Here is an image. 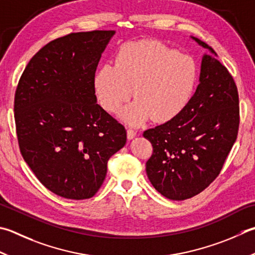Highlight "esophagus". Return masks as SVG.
I'll use <instances>...</instances> for the list:
<instances>
[{
	"instance_id": "obj_1",
	"label": "esophagus",
	"mask_w": 255,
	"mask_h": 255,
	"mask_svg": "<svg viewBox=\"0 0 255 255\" xmlns=\"http://www.w3.org/2000/svg\"><path fill=\"white\" fill-rule=\"evenodd\" d=\"M136 134H137V132L132 130V129H128V130H127V138L129 139V140H131V139L136 137Z\"/></svg>"
}]
</instances>
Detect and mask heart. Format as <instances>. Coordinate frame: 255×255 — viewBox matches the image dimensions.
<instances>
[{
  "mask_svg": "<svg viewBox=\"0 0 255 255\" xmlns=\"http://www.w3.org/2000/svg\"><path fill=\"white\" fill-rule=\"evenodd\" d=\"M198 79L197 65L184 54L156 41L123 45L115 64H105L94 77L99 104L116 113L132 96L121 113L124 122L140 126L154 121L167 123L179 116L191 101Z\"/></svg>",
  "mask_w": 255,
  "mask_h": 255,
  "instance_id": "obj_1",
  "label": "heart"
}]
</instances>
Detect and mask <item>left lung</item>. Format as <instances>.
Instances as JSON below:
<instances>
[{"instance_id": "8db88e82", "label": "left lung", "mask_w": 255, "mask_h": 255, "mask_svg": "<svg viewBox=\"0 0 255 255\" xmlns=\"http://www.w3.org/2000/svg\"><path fill=\"white\" fill-rule=\"evenodd\" d=\"M191 38L210 52L202 56L196 93L179 116L143 132L153 148L146 163L149 181L163 197L178 201L200 193L218 177L240 122L230 73L212 47Z\"/></svg>"}]
</instances>
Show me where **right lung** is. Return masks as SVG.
<instances>
[{
    "label": "right lung",
    "mask_w": 255,
    "mask_h": 255,
    "mask_svg": "<svg viewBox=\"0 0 255 255\" xmlns=\"http://www.w3.org/2000/svg\"><path fill=\"white\" fill-rule=\"evenodd\" d=\"M115 31L72 33L34 55L19 79L14 117L25 162L49 191L92 198L126 129L97 104L94 77Z\"/></svg>",
    "instance_id": "1"
}]
</instances>
